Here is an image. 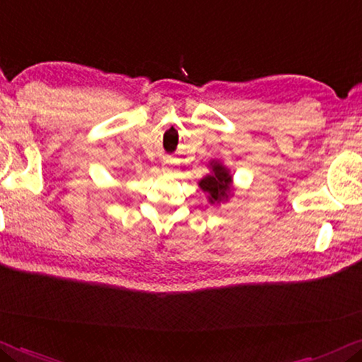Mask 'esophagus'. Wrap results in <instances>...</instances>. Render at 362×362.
<instances>
[{
  "mask_svg": "<svg viewBox=\"0 0 362 362\" xmlns=\"http://www.w3.org/2000/svg\"><path fill=\"white\" fill-rule=\"evenodd\" d=\"M163 165H166V163H163Z\"/></svg>",
  "mask_w": 362,
  "mask_h": 362,
  "instance_id": "34e87169",
  "label": "esophagus"
}]
</instances>
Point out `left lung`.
I'll return each instance as SVG.
<instances>
[{
	"label": "left lung",
	"instance_id": "obj_1",
	"mask_svg": "<svg viewBox=\"0 0 362 362\" xmlns=\"http://www.w3.org/2000/svg\"><path fill=\"white\" fill-rule=\"evenodd\" d=\"M232 176L227 173L226 168L221 165L212 166V175L206 176L204 180H201L199 186L202 191L209 192V201L211 202H219L227 197V192H229Z\"/></svg>",
	"mask_w": 362,
	"mask_h": 362
}]
</instances>
